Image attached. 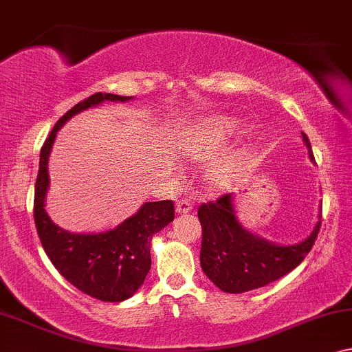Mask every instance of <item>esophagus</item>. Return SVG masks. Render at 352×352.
<instances>
[{
	"mask_svg": "<svg viewBox=\"0 0 352 352\" xmlns=\"http://www.w3.org/2000/svg\"><path fill=\"white\" fill-rule=\"evenodd\" d=\"M191 207H192V204L190 199H182L177 202L175 210H177V214H188V212L191 210Z\"/></svg>",
	"mask_w": 352,
	"mask_h": 352,
	"instance_id": "esophagus-1",
	"label": "esophagus"
}]
</instances>
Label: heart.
Wrapping results in <instances>:
<instances>
[{"instance_id":"heart-1","label":"heart","mask_w":352,"mask_h":352,"mask_svg":"<svg viewBox=\"0 0 352 352\" xmlns=\"http://www.w3.org/2000/svg\"><path fill=\"white\" fill-rule=\"evenodd\" d=\"M236 132V122L223 116H212L199 122L188 133L185 142L182 143V150L195 160H206L219 151L225 142ZM215 182L221 178V172L215 170L212 175Z\"/></svg>"}]
</instances>
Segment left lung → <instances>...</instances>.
Masks as SVG:
<instances>
[{"label": "left lung", "mask_w": 352, "mask_h": 352, "mask_svg": "<svg viewBox=\"0 0 352 352\" xmlns=\"http://www.w3.org/2000/svg\"><path fill=\"white\" fill-rule=\"evenodd\" d=\"M303 142L308 146L309 160L314 162L306 133H303ZM197 217L202 226V271L226 294L260 289L289 274L313 249L320 230L319 215L318 225L305 241L294 245L274 244L252 234L239 223L231 192L202 204Z\"/></svg>", "instance_id": "obj_1"}]
</instances>
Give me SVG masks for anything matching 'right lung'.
<instances>
[{"instance_id":"1","label":"right lung","mask_w":352,"mask_h":352,"mask_svg":"<svg viewBox=\"0 0 352 352\" xmlns=\"http://www.w3.org/2000/svg\"><path fill=\"white\" fill-rule=\"evenodd\" d=\"M132 97L97 92L68 110L49 133L39 153V170L34 183V225L43 249L56 270L78 290L100 301H124L140 289L151 268L150 245L156 232L174 220L172 201L145 202L135 215L103 232H70L47 215V162L58 129L68 120L103 102H127Z\"/></svg>"}]
</instances>
